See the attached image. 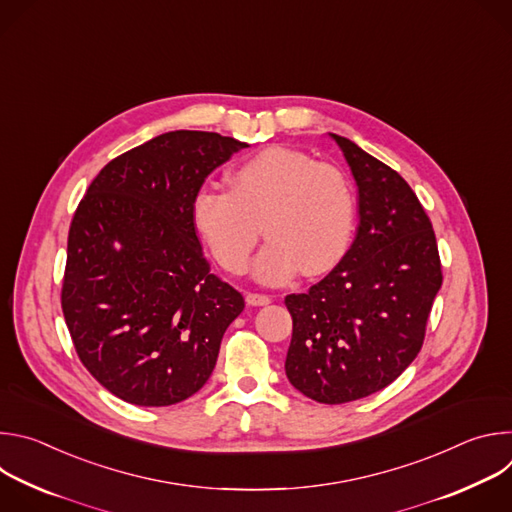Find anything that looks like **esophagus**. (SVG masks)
I'll use <instances>...</instances> for the list:
<instances>
[{
    "label": "esophagus",
    "mask_w": 512,
    "mask_h": 512,
    "mask_svg": "<svg viewBox=\"0 0 512 512\" xmlns=\"http://www.w3.org/2000/svg\"><path fill=\"white\" fill-rule=\"evenodd\" d=\"M245 302H247V306H267L271 302V298L265 294H251L249 291V294L245 296Z\"/></svg>",
    "instance_id": "esophagus-1"
}]
</instances>
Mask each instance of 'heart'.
<instances>
[{"label":"heart","instance_id":"1","mask_svg":"<svg viewBox=\"0 0 512 512\" xmlns=\"http://www.w3.org/2000/svg\"><path fill=\"white\" fill-rule=\"evenodd\" d=\"M231 192L202 188L192 200V223L214 259L239 275L263 233L253 275L267 285L330 271L354 231V194L332 164L271 145L241 162L229 176Z\"/></svg>","mask_w":512,"mask_h":512}]
</instances>
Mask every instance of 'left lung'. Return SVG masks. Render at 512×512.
Instances as JSON below:
<instances>
[{
    "label": "left lung",
    "instance_id": "obj_1",
    "mask_svg": "<svg viewBox=\"0 0 512 512\" xmlns=\"http://www.w3.org/2000/svg\"><path fill=\"white\" fill-rule=\"evenodd\" d=\"M358 188V229L342 261L285 306L294 332L285 375L306 397L338 405L391 385L415 360L442 265L429 216L387 164L330 133Z\"/></svg>",
    "mask_w": 512,
    "mask_h": 512
}]
</instances>
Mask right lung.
Listing matches in <instances>:
<instances>
[{"label":"right lung","mask_w":512,"mask_h":512,"mask_svg":"<svg viewBox=\"0 0 512 512\" xmlns=\"http://www.w3.org/2000/svg\"><path fill=\"white\" fill-rule=\"evenodd\" d=\"M235 137L168 131L111 160L68 231L62 312L87 371L115 397L166 407L204 387L245 300L210 273L192 223Z\"/></svg>","instance_id":"obj_1"}]
</instances>
